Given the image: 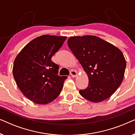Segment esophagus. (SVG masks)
<instances>
[{
	"mask_svg": "<svg viewBox=\"0 0 135 135\" xmlns=\"http://www.w3.org/2000/svg\"><path fill=\"white\" fill-rule=\"evenodd\" d=\"M70 75H71L73 77H75L77 75V73L75 70H71V72H70Z\"/></svg>",
	"mask_w": 135,
	"mask_h": 135,
	"instance_id": "obj_1",
	"label": "esophagus"
}]
</instances>
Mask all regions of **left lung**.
Returning <instances> with one entry per match:
<instances>
[{
    "mask_svg": "<svg viewBox=\"0 0 135 135\" xmlns=\"http://www.w3.org/2000/svg\"><path fill=\"white\" fill-rule=\"evenodd\" d=\"M68 45L88 74V85L79 93L93 103L108 99L122 82L126 61L111 44L93 36L71 37Z\"/></svg>",
    "mask_w": 135,
    "mask_h": 135,
    "instance_id": "left-lung-1",
    "label": "left lung"
}]
</instances>
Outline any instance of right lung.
Here are the masks:
<instances>
[{
	"label": "right lung",
	"instance_id": "1",
	"mask_svg": "<svg viewBox=\"0 0 135 135\" xmlns=\"http://www.w3.org/2000/svg\"><path fill=\"white\" fill-rule=\"evenodd\" d=\"M66 37H38L22 49L15 60L13 74L18 88L29 100L45 104L61 91L67 76H59V66L51 57L61 47Z\"/></svg>",
	"mask_w": 135,
	"mask_h": 135
}]
</instances>
